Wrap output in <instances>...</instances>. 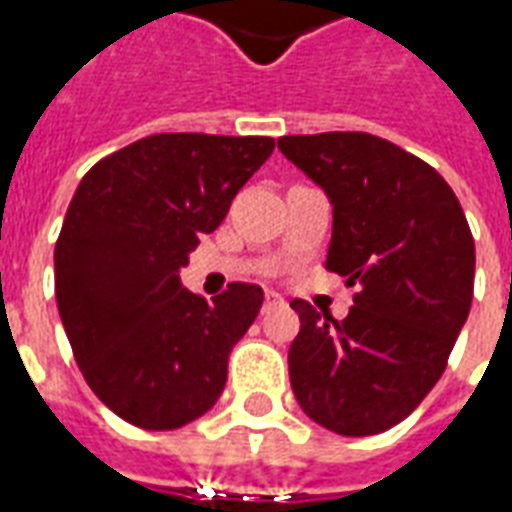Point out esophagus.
Instances as JSON below:
<instances>
[{"instance_id": "esophagus-1", "label": "esophagus", "mask_w": 512, "mask_h": 512, "mask_svg": "<svg viewBox=\"0 0 512 512\" xmlns=\"http://www.w3.org/2000/svg\"><path fill=\"white\" fill-rule=\"evenodd\" d=\"M282 304H285V299H282L279 293H274V290H268L266 301H263V310H277Z\"/></svg>"}]
</instances>
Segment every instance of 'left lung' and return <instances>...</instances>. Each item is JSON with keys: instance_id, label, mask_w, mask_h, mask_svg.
I'll use <instances>...</instances> for the list:
<instances>
[{"instance_id": "8db88e82", "label": "left lung", "mask_w": 512, "mask_h": 512, "mask_svg": "<svg viewBox=\"0 0 512 512\" xmlns=\"http://www.w3.org/2000/svg\"><path fill=\"white\" fill-rule=\"evenodd\" d=\"M277 145L326 191V268L359 288L343 321L290 301L301 321L288 351L293 395L340 436L384 433L436 386L469 318L472 230L447 180L381 136L329 131Z\"/></svg>"}]
</instances>
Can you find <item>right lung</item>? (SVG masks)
<instances>
[{"mask_svg":"<svg viewBox=\"0 0 512 512\" xmlns=\"http://www.w3.org/2000/svg\"><path fill=\"white\" fill-rule=\"evenodd\" d=\"M274 150L271 136L153 134L101 158L73 194L54 246V290L76 365L101 403L145 430L202 417L263 290L213 301L180 268Z\"/></svg>","mask_w":512,"mask_h":512,"instance_id":"obj_1","label":"right lung"}]
</instances>
